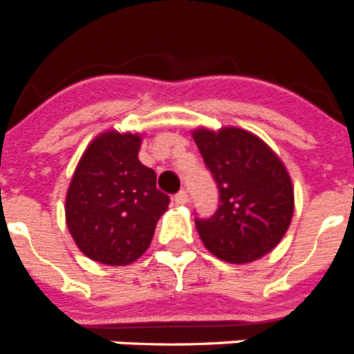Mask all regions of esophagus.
Instances as JSON below:
<instances>
[{
	"label": "esophagus",
	"instance_id": "obj_1",
	"mask_svg": "<svg viewBox=\"0 0 354 354\" xmlns=\"http://www.w3.org/2000/svg\"><path fill=\"white\" fill-rule=\"evenodd\" d=\"M187 200H189V196H187V192H179L177 195L174 196V204L175 205H186Z\"/></svg>",
	"mask_w": 354,
	"mask_h": 354
}]
</instances>
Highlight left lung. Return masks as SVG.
Wrapping results in <instances>:
<instances>
[{
  "mask_svg": "<svg viewBox=\"0 0 354 354\" xmlns=\"http://www.w3.org/2000/svg\"><path fill=\"white\" fill-rule=\"evenodd\" d=\"M193 140L220 189V207L195 220L205 248L221 261L246 264L282 241L294 212L292 180L282 159L241 127H198Z\"/></svg>",
  "mask_w": 354,
  "mask_h": 354,
  "instance_id": "left-lung-1",
  "label": "left lung"
}]
</instances>
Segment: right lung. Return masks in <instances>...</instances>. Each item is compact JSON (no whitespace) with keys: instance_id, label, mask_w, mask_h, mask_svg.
Wrapping results in <instances>:
<instances>
[{"instance_id":"obj_1","label":"right lung","mask_w":354,"mask_h":354,"mask_svg":"<svg viewBox=\"0 0 354 354\" xmlns=\"http://www.w3.org/2000/svg\"><path fill=\"white\" fill-rule=\"evenodd\" d=\"M140 133H101L77 162L65 221L77 248L106 266L138 261L154 236L170 198L156 187V174L138 159Z\"/></svg>"}]
</instances>
